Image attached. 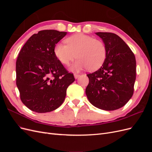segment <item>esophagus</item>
<instances>
[{
  "instance_id": "obj_1",
  "label": "esophagus",
  "mask_w": 152,
  "mask_h": 152,
  "mask_svg": "<svg viewBox=\"0 0 152 152\" xmlns=\"http://www.w3.org/2000/svg\"><path fill=\"white\" fill-rule=\"evenodd\" d=\"M74 77H75V79H77V78H79L80 77V74H77V73H75Z\"/></svg>"
}]
</instances>
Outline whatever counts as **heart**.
<instances>
[{
    "instance_id": "obj_1",
    "label": "heart",
    "mask_w": 152,
    "mask_h": 152,
    "mask_svg": "<svg viewBox=\"0 0 152 152\" xmlns=\"http://www.w3.org/2000/svg\"><path fill=\"white\" fill-rule=\"evenodd\" d=\"M66 45L58 43L55 45V56L64 65L68 66L76 57L79 59L73 66L78 71L87 68L89 71L98 70L102 66L107 56V48L102 40L82 34L69 37Z\"/></svg>"
}]
</instances>
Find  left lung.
Wrapping results in <instances>:
<instances>
[{
	"label": "left lung",
	"mask_w": 152,
	"mask_h": 152,
	"mask_svg": "<svg viewBox=\"0 0 152 152\" xmlns=\"http://www.w3.org/2000/svg\"><path fill=\"white\" fill-rule=\"evenodd\" d=\"M107 48V56L99 70L87 74L86 94L90 103L104 110L122 107L134 93L136 62L134 53L117 35L97 32Z\"/></svg>",
	"instance_id": "1"
}]
</instances>
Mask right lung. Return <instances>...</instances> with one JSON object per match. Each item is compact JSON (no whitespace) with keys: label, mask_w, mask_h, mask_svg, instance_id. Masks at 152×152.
Listing matches in <instances>:
<instances>
[{"label":"right lung","mask_w":152,"mask_h":152,"mask_svg":"<svg viewBox=\"0 0 152 152\" xmlns=\"http://www.w3.org/2000/svg\"><path fill=\"white\" fill-rule=\"evenodd\" d=\"M66 32L44 30L31 36L16 63V85L20 99L37 113L52 112L61 106L75 78L55 56L56 44Z\"/></svg>","instance_id":"right-lung-1"}]
</instances>
